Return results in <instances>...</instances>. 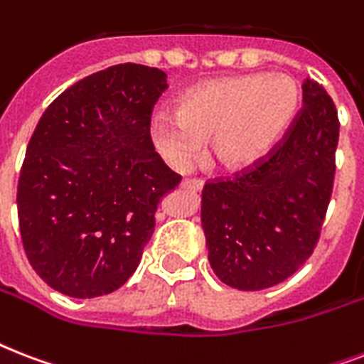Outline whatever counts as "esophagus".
Listing matches in <instances>:
<instances>
[{
  "mask_svg": "<svg viewBox=\"0 0 364 364\" xmlns=\"http://www.w3.org/2000/svg\"><path fill=\"white\" fill-rule=\"evenodd\" d=\"M181 187L187 188V191H202L204 187V179H193V177H187V179H183Z\"/></svg>",
  "mask_w": 364,
  "mask_h": 364,
  "instance_id": "esophagus-1",
  "label": "esophagus"
}]
</instances>
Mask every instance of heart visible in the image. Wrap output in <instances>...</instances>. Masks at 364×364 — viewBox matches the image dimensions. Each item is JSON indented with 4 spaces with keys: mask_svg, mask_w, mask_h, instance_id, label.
<instances>
[{
    "mask_svg": "<svg viewBox=\"0 0 364 364\" xmlns=\"http://www.w3.org/2000/svg\"><path fill=\"white\" fill-rule=\"evenodd\" d=\"M299 107V88L282 75L228 77L191 88L177 113L159 111L149 130L173 164H185L211 137V156L227 170L259 162L276 147Z\"/></svg>",
    "mask_w": 364,
    "mask_h": 364,
    "instance_id": "b5f03b06",
    "label": "heart"
}]
</instances>
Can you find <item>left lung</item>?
<instances>
[{
    "label": "left lung",
    "mask_w": 364,
    "mask_h": 364,
    "mask_svg": "<svg viewBox=\"0 0 364 364\" xmlns=\"http://www.w3.org/2000/svg\"><path fill=\"white\" fill-rule=\"evenodd\" d=\"M302 107L270 153L202 191L210 262L240 291L274 287L317 247L333 196L340 121L333 98L314 79Z\"/></svg>",
    "instance_id": "obj_1"
}]
</instances>
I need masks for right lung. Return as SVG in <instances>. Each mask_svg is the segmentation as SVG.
<instances>
[{"mask_svg": "<svg viewBox=\"0 0 364 364\" xmlns=\"http://www.w3.org/2000/svg\"><path fill=\"white\" fill-rule=\"evenodd\" d=\"M166 73L119 64L85 77L48 105L20 170L18 225L43 282L73 299L122 287L179 185L154 151L149 121Z\"/></svg>", "mask_w": 364, "mask_h": 364, "instance_id": "right-lung-1", "label": "right lung"}]
</instances>
